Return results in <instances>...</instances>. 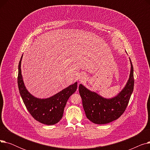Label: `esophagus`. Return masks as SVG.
I'll return each instance as SVG.
<instances>
[{"label":"esophagus","mask_w":150,"mask_h":150,"mask_svg":"<svg viewBox=\"0 0 150 150\" xmlns=\"http://www.w3.org/2000/svg\"><path fill=\"white\" fill-rule=\"evenodd\" d=\"M86 80V76L84 74H80L79 77V81L81 82H84Z\"/></svg>","instance_id":"34e87169"}]
</instances>
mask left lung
I'll list each match as a JSON object with an SVG mask.
<instances>
[{
	"mask_svg": "<svg viewBox=\"0 0 150 150\" xmlns=\"http://www.w3.org/2000/svg\"><path fill=\"white\" fill-rule=\"evenodd\" d=\"M129 79L119 93L111 98H105L91 91L80 84L79 92L86 117L93 123L106 124L117 120L127 108L134 89V79L131 61Z\"/></svg>",
	"mask_w": 150,
	"mask_h": 150,
	"instance_id": "left-lung-1",
	"label": "left lung"
}]
</instances>
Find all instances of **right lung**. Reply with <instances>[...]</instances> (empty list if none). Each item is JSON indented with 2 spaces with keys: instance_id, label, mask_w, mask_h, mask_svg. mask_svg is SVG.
Masks as SVG:
<instances>
[{
  "instance_id": "1",
  "label": "right lung",
  "mask_w": 150,
  "mask_h": 150,
  "mask_svg": "<svg viewBox=\"0 0 150 150\" xmlns=\"http://www.w3.org/2000/svg\"><path fill=\"white\" fill-rule=\"evenodd\" d=\"M22 55L18 66V84L20 95L27 110L34 119L47 125L57 123L62 119L69 98L76 91L77 82L47 98H38L27 91L21 74Z\"/></svg>"
}]
</instances>
